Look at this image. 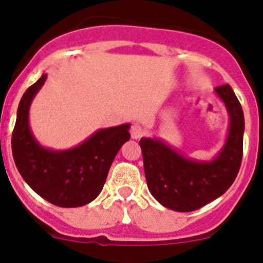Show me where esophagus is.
Instances as JSON below:
<instances>
[{
	"label": "esophagus",
	"instance_id": "obj_1",
	"mask_svg": "<svg viewBox=\"0 0 263 263\" xmlns=\"http://www.w3.org/2000/svg\"><path fill=\"white\" fill-rule=\"evenodd\" d=\"M130 134H132V138L138 139L145 136V129L139 124H133L132 125V129H130Z\"/></svg>",
	"mask_w": 263,
	"mask_h": 263
}]
</instances>
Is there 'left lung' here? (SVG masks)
I'll return each mask as SVG.
<instances>
[{"mask_svg":"<svg viewBox=\"0 0 263 263\" xmlns=\"http://www.w3.org/2000/svg\"><path fill=\"white\" fill-rule=\"evenodd\" d=\"M225 104L229 127L224 146L212 160H196L176 152L159 138H141L148 191L176 212H191L221 196L233 184L242 160L245 120L229 84L215 88Z\"/></svg>","mask_w":263,"mask_h":263,"instance_id":"obj_1","label":"left lung"}]
</instances>
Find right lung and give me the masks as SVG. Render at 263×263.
<instances>
[{
  "instance_id": "add662e5",
  "label": "right lung",
  "mask_w": 263,
  "mask_h": 263,
  "mask_svg": "<svg viewBox=\"0 0 263 263\" xmlns=\"http://www.w3.org/2000/svg\"><path fill=\"white\" fill-rule=\"evenodd\" d=\"M46 79L43 73L20 101L11 136L14 162L23 180L45 200L63 208L85 205L103 190L116 155L130 139V124L97 130L68 150L43 147L30 129L29 110Z\"/></svg>"
}]
</instances>
